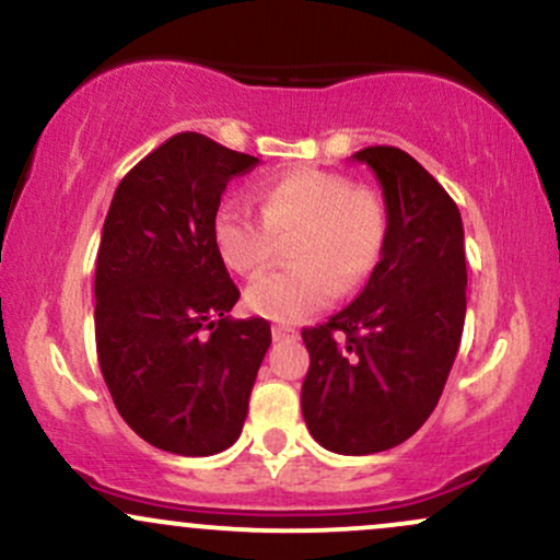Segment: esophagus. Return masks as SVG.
I'll return each instance as SVG.
<instances>
[{
    "instance_id": "1",
    "label": "esophagus",
    "mask_w": 560,
    "mask_h": 560,
    "mask_svg": "<svg viewBox=\"0 0 560 560\" xmlns=\"http://www.w3.org/2000/svg\"><path fill=\"white\" fill-rule=\"evenodd\" d=\"M271 334H273L276 342H289V339H298V331H294L292 326H281V324H276L273 329H271Z\"/></svg>"
}]
</instances>
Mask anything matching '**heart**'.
<instances>
[{
    "label": "heart",
    "mask_w": 560,
    "mask_h": 560,
    "mask_svg": "<svg viewBox=\"0 0 560 560\" xmlns=\"http://www.w3.org/2000/svg\"><path fill=\"white\" fill-rule=\"evenodd\" d=\"M260 215L226 197L215 208L213 242L234 273L258 276L273 260L276 240H289L292 266L247 289L262 318L300 324L369 279L387 244V208L374 189L331 171L298 168L258 186Z\"/></svg>",
    "instance_id": "obj_1"
}]
</instances>
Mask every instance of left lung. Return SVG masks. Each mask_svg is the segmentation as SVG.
Returning a JSON list of instances; mask_svg holds the SVG:
<instances>
[{"label": "left lung", "mask_w": 560, "mask_h": 560, "mask_svg": "<svg viewBox=\"0 0 560 560\" xmlns=\"http://www.w3.org/2000/svg\"><path fill=\"white\" fill-rule=\"evenodd\" d=\"M352 160L382 186L387 244L363 292L302 329V416L320 447L369 455L413 436L440 402L464 334L466 249L458 205L419 160L397 147Z\"/></svg>", "instance_id": "1"}]
</instances>
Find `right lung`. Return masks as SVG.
Masks as SVG:
<instances>
[{"mask_svg":"<svg viewBox=\"0 0 560 560\" xmlns=\"http://www.w3.org/2000/svg\"><path fill=\"white\" fill-rule=\"evenodd\" d=\"M260 160L184 131L115 189L94 276L96 358L115 408L165 453L240 440L271 345L266 318H231L240 289L213 242L226 184Z\"/></svg>","mask_w":560,"mask_h":560,"instance_id":"obj_1","label":"right lung"}]
</instances>
